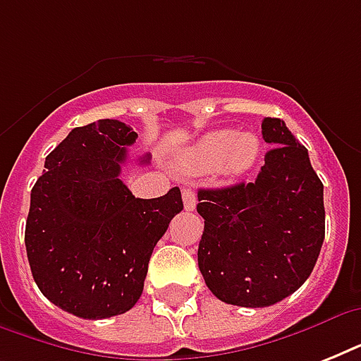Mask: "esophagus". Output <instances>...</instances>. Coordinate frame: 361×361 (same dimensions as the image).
I'll use <instances>...</instances> for the list:
<instances>
[{"label": "esophagus", "instance_id": "obj_1", "mask_svg": "<svg viewBox=\"0 0 361 361\" xmlns=\"http://www.w3.org/2000/svg\"><path fill=\"white\" fill-rule=\"evenodd\" d=\"M181 197H183V206H185L187 212H192L197 208V195H195L192 189H183Z\"/></svg>", "mask_w": 361, "mask_h": 361}]
</instances>
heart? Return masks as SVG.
<instances>
[{
	"mask_svg": "<svg viewBox=\"0 0 361 361\" xmlns=\"http://www.w3.org/2000/svg\"><path fill=\"white\" fill-rule=\"evenodd\" d=\"M262 144L255 133L212 130L192 146L187 163L200 172L221 169L226 176H241L257 164Z\"/></svg>",
	"mask_w": 361,
	"mask_h": 361,
	"instance_id": "b5f03b06",
	"label": "heart"
}]
</instances>
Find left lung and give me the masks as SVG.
Segmentation results:
<instances>
[{"label":"left lung","mask_w":361,"mask_h":361,"mask_svg":"<svg viewBox=\"0 0 361 361\" xmlns=\"http://www.w3.org/2000/svg\"><path fill=\"white\" fill-rule=\"evenodd\" d=\"M271 149L252 183L200 189L198 268L221 302L268 307L307 281L324 241V185L285 121L264 118Z\"/></svg>","instance_id":"left-lung-1"}]
</instances>
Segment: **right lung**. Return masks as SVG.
<instances>
[{
    "label": "right lung",
    "mask_w": 361,
    "mask_h": 361,
    "mask_svg": "<svg viewBox=\"0 0 361 361\" xmlns=\"http://www.w3.org/2000/svg\"><path fill=\"white\" fill-rule=\"evenodd\" d=\"M136 138L118 120L76 127L31 189L25 251L33 279L80 319H109L138 302L153 247L183 209L180 187L146 200L120 180Z\"/></svg>",
    "instance_id": "right-lung-1"
}]
</instances>
